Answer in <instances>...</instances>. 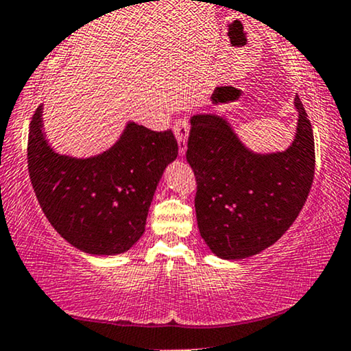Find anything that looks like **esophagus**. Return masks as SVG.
Listing matches in <instances>:
<instances>
[{
  "instance_id": "34e87169",
  "label": "esophagus",
  "mask_w": 351,
  "mask_h": 351,
  "mask_svg": "<svg viewBox=\"0 0 351 351\" xmlns=\"http://www.w3.org/2000/svg\"><path fill=\"white\" fill-rule=\"evenodd\" d=\"M175 136L178 140V149H180V156H184L187 151V136H189V122L186 119H178L173 125Z\"/></svg>"
}]
</instances>
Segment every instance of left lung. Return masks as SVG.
I'll return each instance as SVG.
<instances>
[{
	"label": "left lung",
	"mask_w": 351,
	"mask_h": 351,
	"mask_svg": "<svg viewBox=\"0 0 351 351\" xmlns=\"http://www.w3.org/2000/svg\"><path fill=\"white\" fill-rule=\"evenodd\" d=\"M298 127L285 151L256 152L219 114H194L186 159L197 180L202 239L221 259H245L272 246L294 223L315 173L307 112L294 98Z\"/></svg>",
	"instance_id": "obj_1"
}]
</instances>
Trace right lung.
Masks as SVG:
<instances>
[{
    "mask_svg": "<svg viewBox=\"0 0 351 351\" xmlns=\"http://www.w3.org/2000/svg\"><path fill=\"white\" fill-rule=\"evenodd\" d=\"M176 156L170 130L132 121L114 145L90 157L53 149L43 105L29 124L28 171L39 205L68 243L93 256L125 253L140 240L160 178Z\"/></svg>",
    "mask_w": 351,
    "mask_h": 351,
    "instance_id": "obj_1",
    "label": "right lung"
}]
</instances>
